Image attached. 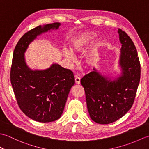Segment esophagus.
Segmentation results:
<instances>
[{
	"label": "esophagus",
	"instance_id": "esophagus-1",
	"mask_svg": "<svg viewBox=\"0 0 149 149\" xmlns=\"http://www.w3.org/2000/svg\"><path fill=\"white\" fill-rule=\"evenodd\" d=\"M75 83H76V84H79L81 83V78L79 77L75 76Z\"/></svg>",
	"mask_w": 149,
	"mask_h": 149
}]
</instances>
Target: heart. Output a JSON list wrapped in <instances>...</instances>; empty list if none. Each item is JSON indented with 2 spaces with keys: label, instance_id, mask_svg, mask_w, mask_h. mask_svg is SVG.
Returning <instances> with one entry per match:
<instances>
[{
  "label": "heart",
  "instance_id": "heart-1",
  "mask_svg": "<svg viewBox=\"0 0 149 149\" xmlns=\"http://www.w3.org/2000/svg\"><path fill=\"white\" fill-rule=\"evenodd\" d=\"M97 39V35L95 33L89 32L84 33L76 36L72 41L70 44L71 51L68 49H63V54L66 59L70 61L75 60L74 54H79L86 51V50L93 45ZM99 52L98 50L88 55L85 63L89 67H93L99 61Z\"/></svg>",
  "mask_w": 149,
  "mask_h": 149
}]
</instances>
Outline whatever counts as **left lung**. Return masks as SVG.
I'll return each instance as SVG.
<instances>
[{"label": "left lung", "mask_w": 149, "mask_h": 149, "mask_svg": "<svg viewBox=\"0 0 149 149\" xmlns=\"http://www.w3.org/2000/svg\"><path fill=\"white\" fill-rule=\"evenodd\" d=\"M122 44L118 59L120 74L102 75L97 69L81 80L91 120L108 124L124 116L131 108L140 79V63L134 43L124 31L118 30Z\"/></svg>", "instance_id": "8db88e82"}]
</instances>
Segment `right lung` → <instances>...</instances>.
<instances>
[{
    "label": "right lung",
    "instance_id": "right-lung-1",
    "mask_svg": "<svg viewBox=\"0 0 149 149\" xmlns=\"http://www.w3.org/2000/svg\"><path fill=\"white\" fill-rule=\"evenodd\" d=\"M60 26L56 22L28 31L18 41L13 56L11 83L18 106L37 122H50L60 118L75 79L70 70L54 63L47 69H31L26 63L25 52L37 36L58 29Z\"/></svg>",
    "mask_w": 149,
    "mask_h": 149
}]
</instances>
